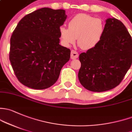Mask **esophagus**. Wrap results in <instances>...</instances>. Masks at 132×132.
<instances>
[{"mask_svg":"<svg viewBox=\"0 0 132 132\" xmlns=\"http://www.w3.org/2000/svg\"><path fill=\"white\" fill-rule=\"evenodd\" d=\"M78 53L77 51L72 50L71 52V58L72 59H75L78 58Z\"/></svg>","mask_w":132,"mask_h":132,"instance_id":"34e87169","label":"esophagus"}]
</instances>
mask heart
Returning a JSON list of instances; mask_svg holds the SVG:
<instances>
[{
	"instance_id": "heart-1",
	"label": "heart",
	"mask_w": 132,
	"mask_h": 132,
	"mask_svg": "<svg viewBox=\"0 0 132 132\" xmlns=\"http://www.w3.org/2000/svg\"><path fill=\"white\" fill-rule=\"evenodd\" d=\"M104 31V24L101 19L85 14H79L68 23V28L61 27V39L66 46L73 44L77 38V44L83 50L95 46L101 40Z\"/></svg>"
}]
</instances>
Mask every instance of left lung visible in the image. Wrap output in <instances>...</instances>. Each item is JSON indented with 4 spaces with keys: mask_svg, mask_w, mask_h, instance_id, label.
<instances>
[{
    "mask_svg": "<svg viewBox=\"0 0 132 132\" xmlns=\"http://www.w3.org/2000/svg\"><path fill=\"white\" fill-rule=\"evenodd\" d=\"M101 40L79 55L80 84L90 91L101 92L118 85L132 63V39L127 28L108 18Z\"/></svg>",
    "mask_w": 132,
    "mask_h": 132,
    "instance_id": "left-lung-1",
    "label": "left lung"
}]
</instances>
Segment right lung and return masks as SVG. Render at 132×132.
<instances>
[{
	"label": "right lung",
	"mask_w": 132,
	"mask_h": 132,
	"mask_svg": "<svg viewBox=\"0 0 132 132\" xmlns=\"http://www.w3.org/2000/svg\"><path fill=\"white\" fill-rule=\"evenodd\" d=\"M65 11L44 7L19 21L11 37L9 59L19 82L43 90L56 82L71 51L59 45Z\"/></svg>",
	"instance_id": "1"
}]
</instances>
